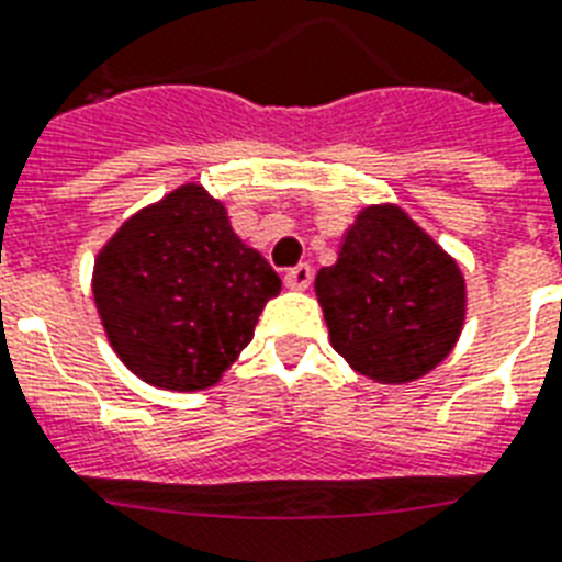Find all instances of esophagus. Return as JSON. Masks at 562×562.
Listing matches in <instances>:
<instances>
[{"label": "esophagus", "instance_id": "esophagus-1", "mask_svg": "<svg viewBox=\"0 0 562 562\" xmlns=\"http://www.w3.org/2000/svg\"><path fill=\"white\" fill-rule=\"evenodd\" d=\"M284 284L290 286V290H307V286L313 284V269H310L307 263H299V267H293L286 272Z\"/></svg>", "mask_w": 562, "mask_h": 562}]
</instances>
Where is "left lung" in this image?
Returning a JSON list of instances; mask_svg holds the SVG:
<instances>
[{"instance_id":"1","label":"left lung","mask_w":562,"mask_h":562,"mask_svg":"<svg viewBox=\"0 0 562 562\" xmlns=\"http://www.w3.org/2000/svg\"><path fill=\"white\" fill-rule=\"evenodd\" d=\"M316 295L334 351L376 383L429 374L464 325L459 263L397 205L359 211Z\"/></svg>"}]
</instances>
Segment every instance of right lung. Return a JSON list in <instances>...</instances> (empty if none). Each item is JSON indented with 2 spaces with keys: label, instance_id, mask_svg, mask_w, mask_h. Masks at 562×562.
<instances>
[{
  "label": "right lung",
  "instance_id": "add662e5",
  "mask_svg": "<svg viewBox=\"0 0 562 562\" xmlns=\"http://www.w3.org/2000/svg\"><path fill=\"white\" fill-rule=\"evenodd\" d=\"M92 293L133 374L168 392H200L252 342L281 278L232 232L223 203L191 182L110 237Z\"/></svg>",
  "mask_w": 562,
  "mask_h": 562
}]
</instances>
